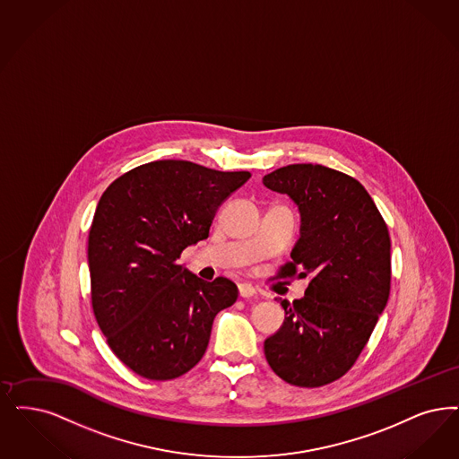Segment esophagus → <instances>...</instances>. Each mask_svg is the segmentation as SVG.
I'll return each mask as SVG.
<instances>
[{
  "label": "esophagus",
  "mask_w": 459,
  "mask_h": 459,
  "mask_svg": "<svg viewBox=\"0 0 459 459\" xmlns=\"http://www.w3.org/2000/svg\"><path fill=\"white\" fill-rule=\"evenodd\" d=\"M256 294V289L251 283H238V295L242 299H251Z\"/></svg>",
  "instance_id": "34e87169"
}]
</instances>
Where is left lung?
Wrapping results in <instances>:
<instances>
[{
  "mask_svg": "<svg viewBox=\"0 0 459 459\" xmlns=\"http://www.w3.org/2000/svg\"><path fill=\"white\" fill-rule=\"evenodd\" d=\"M263 184L287 195L300 213V238L283 273L311 280L302 299H278L285 321L264 340L266 360L289 385H330L355 364L385 311L387 227L366 187L330 167L287 165Z\"/></svg>",
  "mask_w": 459,
  "mask_h": 459,
  "instance_id": "8db88e82",
  "label": "left lung"
}]
</instances>
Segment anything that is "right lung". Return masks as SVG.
Listing matches in <instances>:
<instances>
[{
  "label": "right lung",
  "instance_id": "1",
  "mask_svg": "<svg viewBox=\"0 0 459 459\" xmlns=\"http://www.w3.org/2000/svg\"><path fill=\"white\" fill-rule=\"evenodd\" d=\"M249 178L155 160L100 196L89 232L93 314L110 350L138 376L167 381L191 370L215 316L238 300L234 281H204L178 259L208 238L219 206Z\"/></svg>",
  "mask_w": 459,
  "mask_h": 459
}]
</instances>
